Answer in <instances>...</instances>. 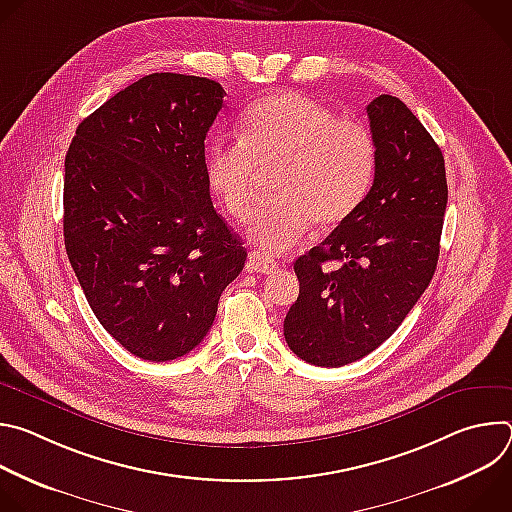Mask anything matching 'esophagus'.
I'll return each mask as SVG.
<instances>
[{
	"label": "esophagus",
	"instance_id": "1",
	"mask_svg": "<svg viewBox=\"0 0 512 512\" xmlns=\"http://www.w3.org/2000/svg\"><path fill=\"white\" fill-rule=\"evenodd\" d=\"M247 269L257 271V273H273L277 269V263L271 257L263 255L261 251H251L249 261H247Z\"/></svg>",
	"mask_w": 512,
	"mask_h": 512
}]
</instances>
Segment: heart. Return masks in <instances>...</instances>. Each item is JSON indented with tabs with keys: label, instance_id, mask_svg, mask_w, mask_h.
Wrapping results in <instances>:
<instances>
[{
	"label": "heart",
	"instance_id": "heart-1",
	"mask_svg": "<svg viewBox=\"0 0 512 512\" xmlns=\"http://www.w3.org/2000/svg\"><path fill=\"white\" fill-rule=\"evenodd\" d=\"M375 133L358 119L300 95L255 101L241 139L216 137L204 154L206 182L227 214L245 221L263 174L273 198L249 221L251 241L267 255L294 247L312 225L334 231L367 200L377 176Z\"/></svg>",
	"mask_w": 512,
	"mask_h": 512
}]
</instances>
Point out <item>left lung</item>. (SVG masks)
Wrapping results in <instances>:
<instances>
[{
  "label": "left lung",
  "mask_w": 512,
  "mask_h": 512,
  "mask_svg": "<svg viewBox=\"0 0 512 512\" xmlns=\"http://www.w3.org/2000/svg\"><path fill=\"white\" fill-rule=\"evenodd\" d=\"M377 176L362 206L298 257L300 296L283 320L287 346L316 367H342L381 346L429 285L448 204L442 150L391 95L367 107ZM337 269L326 272L323 263Z\"/></svg>",
  "instance_id": "1"
}]
</instances>
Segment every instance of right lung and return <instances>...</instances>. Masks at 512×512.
Instances as JSON below:
<instances>
[{"label":"right lung","instance_id":"right-lung-1","mask_svg":"<svg viewBox=\"0 0 512 512\" xmlns=\"http://www.w3.org/2000/svg\"><path fill=\"white\" fill-rule=\"evenodd\" d=\"M225 95L204 77L154 72L91 113L66 152L68 261L101 326L143 360L196 348L245 267L204 174Z\"/></svg>","mask_w":512,"mask_h":512}]
</instances>
